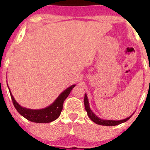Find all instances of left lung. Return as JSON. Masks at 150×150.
Here are the masks:
<instances>
[{"label": "left lung", "instance_id": "1", "mask_svg": "<svg viewBox=\"0 0 150 150\" xmlns=\"http://www.w3.org/2000/svg\"><path fill=\"white\" fill-rule=\"evenodd\" d=\"M84 103H85V108L86 111L87 112V115L89 116V117L91 119V120L93 121V122H95L96 124L102 125V126H117V125H119L122 123H124L126 121H128L129 119H130L132 115L129 117L124 119L123 120H119V121H114V120H101V119L98 117L95 114L92 112L91 108L89 107V102H88L87 96L86 94H85V99H84Z\"/></svg>", "mask_w": 150, "mask_h": 150}]
</instances>
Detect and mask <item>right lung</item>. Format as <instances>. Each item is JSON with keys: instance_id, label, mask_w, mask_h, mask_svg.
Masks as SVG:
<instances>
[{"instance_id": "right-lung-1", "label": "right lung", "mask_w": 150, "mask_h": 150, "mask_svg": "<svg viewBox=\"0 0 150 150\" xmlns=\"http://www.w3.org/2000/svg\"><path fill=\"white\" fill-rule=\"evenodd\" d=\"M75 87V85H71L66 90L62 92L57 99L49 106L48 107L40 110H31L22 108L18 104L14 99L13 96L10 92V95L13 102L14 107L19 113L30 122L35 123H50L57 120L60 115L63 109V102L67 98L71 90Z\"/></svg>"}]
</instances>
